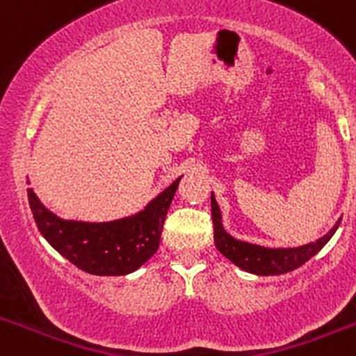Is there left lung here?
Instances as JSON below:
<instances>
[{"label":"left lung","mask_w":356,"mask_h":356,"mask_svg":"<svg viewBox=\"0 0 356 356\" xmlns=\"http://www.w3.org/2000/svg\"><path fill=\"white\" fill-rule=\"evenodd\" d=\"M212 222H213V242L219 253H222L228 260L237 267L248 273L259 276H271V275H284L291 273L303 266L305 262L312 259L314 254L323 250L326 242L332 238L335 229L339 228L341 221L330 229L328 234L317 238L316 242L305 244L300 248H266L250 244V242L237 241L222 228L221 210L217 207V201L212 194Z\"/></svg>","instance_id":"8db88e82"}]
</instances>
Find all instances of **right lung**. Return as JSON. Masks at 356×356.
Here are the masks:
<instances>
[{"label":"right lung","mask_w":356,"mask_h":356,"mask_svg":"<svg viewBox=\"0 0 356 356\" xmlns=\"http://www.w3.org/2000/svg\"><path fill=\"white\" fill-rule=\"evenodd\" d=\"M181 176L139 213L110 222L64 221L28 188V201L42 237L78 269L97 276H122L156 253L163 221Z\"/></svg>","instance_id":"right-lung-1"}]
</instances>
